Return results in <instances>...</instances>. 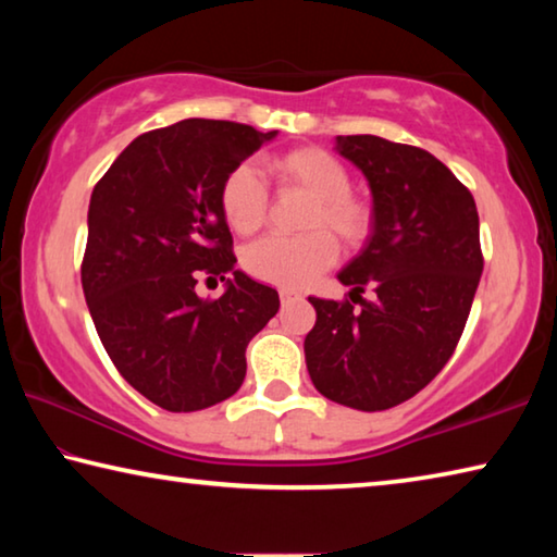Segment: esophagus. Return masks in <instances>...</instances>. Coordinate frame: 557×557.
I'll list each match as a JSON object with an SVG mask.
<instances>
[{
	"instance_id": "1",
	"label": "esophagus",
	"mask_w": 557,
	"mask_h": 557,
	"mask_svg": "<svg viewBox=\"0 0 557 557\" xmlns=\"http://www.w3.org/2000/svg\"><path fill=\"white\" fill-rule=\"evenodd\" d=\"M299 297H301V295H299V292H295V289H280V301H282V307L289 305V301L299 299Z\"/></svg>"
}]
</instances>
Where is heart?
Wrapping results in <instances>:
<instances>
[{
	"label": "heart",
	"mask_w": 557,
	"mask_h": 557,
	"mask_svg": "<svg viewBox=\"0 0 557 557\" xmlns=\"http://www.w3.org/2000/svg\"><path fill=\"white\" fill-rule=\"evenodd\" d=\"M282 188H297L312 199L305 225L312 233L299 238L256 240L243 252V268L268 285L297 289L314 282L336 262L338 248L326 227L346 245H358L371 231V209L351 196V174L334 154L319 147L289 149L270 159ZM221 211L235 233H256L268 213V186L252 164L233 166L221 186Z\"/></svg>",
	"instance_id": "b5f03b06"
}]
</instances>
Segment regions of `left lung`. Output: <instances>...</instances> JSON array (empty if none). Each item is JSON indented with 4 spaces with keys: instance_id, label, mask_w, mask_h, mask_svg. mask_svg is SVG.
<instances>
[{
    "instance_id": "obj_1",
    "label": "left lung",
    "mask_w": 557,
    "mask_h": 557,
    "mask_svg": "<svg viewBox=\"0 0 557 557\" xmlns=\"http://www.w3.org/2000/svg\"><path fill=\"white\" fill-rule=\"evenodd\" d=\"M371 188V233L338 272L351 301L309 297L307 371L324 398L375 412L425 388L465 332L482 277L479 213L437 157L375 135L336 137ZM363 286L373 300H361ZM356 301V299H354Z\"/></svg>"
}]
</instances>
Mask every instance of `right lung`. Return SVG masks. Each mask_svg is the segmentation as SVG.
<instances>
[{"label": "right lung", "mask_w": 557, "mask_h": 557, "mask_svg": "<svg viewBox=\"0 0 557 557\" xmlns=\"http://www.w3.org/2000/svg\"><path fill=\"white\" fill-rule=\"evenodd\" d=\"M275 137L188 117L132 139L92 188L81 270L92 324L122 379L169 412L231 398L280 309L277 289L235 270L221 211L223 178ZM196 269L226 282L219 300L195 295Z\"/></svg>", "instance_id": "right-lung-1"}]
</instances>
